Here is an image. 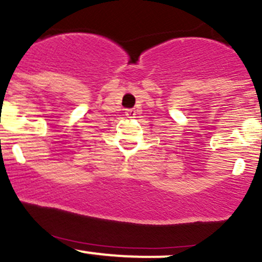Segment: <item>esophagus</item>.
<instances>
[{
  "mask_svg": "<svg viewBox=\"0 0 262 262\" xmlns=\"http://www.w3.org/2000/svg\"><path fill=\"white\" fill-rule=\"evenodd\" d=\"M125 114L127 119H134L135 115H136V111H135L134 108H128V110H126Z\"/></svg>",
  "mask_w": 262,
  "mask_h": 262,
  "instance_id": "34e87169",
  "label": "esophagus"
}]
</instances>
